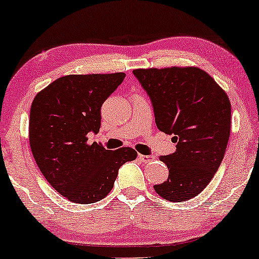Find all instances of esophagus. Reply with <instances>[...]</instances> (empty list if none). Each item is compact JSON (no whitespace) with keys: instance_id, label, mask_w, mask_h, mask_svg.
I'll return each instance as SVG.
<instances>
[{"instance_id":"esophagus-1","label":"esophagus","mask_w":259,"mask_h":259,"mask_svg":"<svg viewBox=\"0 0 259 259\" xmlns=\"http://www.w3.org/2000/svg\"><path fill=\"white\" fill-rule=\"evenodd\" d=\"M138 157H139V159L144 163H148V162H151V160L154 159V156H152V154H148V156H146V154L139 153Z\"/></svg>"}]
</instances>
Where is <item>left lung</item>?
I'll return each instance as SVG.
<instances>
[{
  "instance_id": "left-lung-1",
  "label": "left lung",
  "mask_w": 259,
  "mask_h": 259,
  "mask_svg": "<svg viewBox=\"0 0 259 259\" xmlns=\"http://www.w3.org/2000/svg\"><path fill=\"white\" fill-rule=\"evenodd\" d=\"M133 73L152 101L157 127L177 144L174 153L159 158L169 175L154 190L167 201L190 200L209 184L227 150L231 124L227 92L198 67Z\"/></svg>"
}]
</instances>
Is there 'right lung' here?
I'll return each mask as SVG.
<instances>
[{
    "instance_id": "right-lung-1",
    "label": "right lung",
    "mask_w": 259,
    "mask_h": 259,
    "mask_svg": "<svg viewBox=\"0 0 259 259\" xmlns=\"http://www.w3.org/2000/svg\"><path fill=\"white\" fill-rule=\"evenodd\" d=\"M124 78V73L64 75L31 103L29 144L35 162L50 185L75 203L105 198L119 168L138 157L132 147L111 151L88 144V134L100 130L101 106Z\"/></svg>"
}]
</instances>
